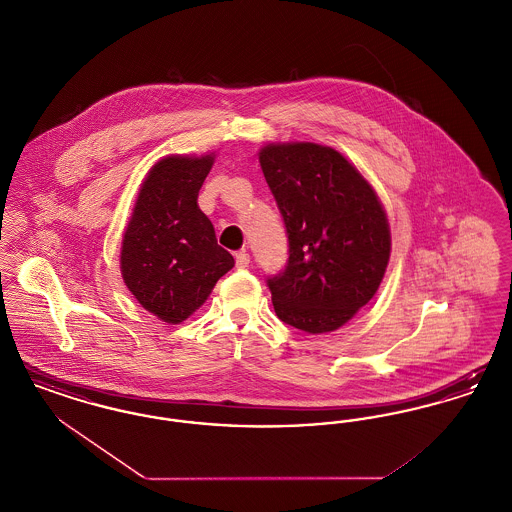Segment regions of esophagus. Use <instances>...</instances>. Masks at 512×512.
Listing matches in <instances>:
<instances>
[{"mask_svg":"<svg viewBox=\"0 0 512 512\" xmlns=\"http://www.w3.org/2000/svg\"><path fill=\"white\" fill-rule=\"evenodd\" d=\"M249 265V253L247 251H238L236 253V267L245 268Z\"/></svg>","mask_w":512,"mask_h":512,"instance_id":"obj_1","label":"esophagus"}]
</instances>
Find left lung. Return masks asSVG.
<instances>
[{
  "instance_id": "8db88e82",
  "label": "left lung",
  "mask_w": 512,
  "mask_h": 512,
  "mask_svg": "<svg viewBox=\"0 0 512 512\" xmlns=\"http://www.w3.org/2000/svg\"><path fill=\"white\" fill-rule=\"evenodd\" d=\"M288 234V263L270 276L278 318L309 334L343 326L378 292L390 261L386 211L336 149L268 144L259 153Z\"/></svg>"
}]
</instances>
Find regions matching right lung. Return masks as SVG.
I'll return each instance as SVG.
<instances>
[{
  "label": "right lung",
  "instance_id": "add662e5",
  "mask_svg": "<svg viewBox=\"0 0 512 512\" xmlns=\"http://www.w3.org/2000/svg\"><path fill=\"white\" fill-rule=\"evenodd\" d=\"M213 163V155H169L155 163L122 236L126 288L169 324L190 317L234 267V257L217 244L211 220L197 207Z\"/></svg>",
  "mask_w": 512,
  "mask_h": 512
}]
</instances>
